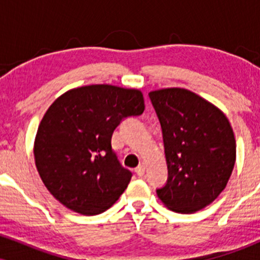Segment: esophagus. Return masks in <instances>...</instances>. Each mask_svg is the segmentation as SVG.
<instances>
[{
	"label": "esophagus",
	"mask_w": 260,
	"mask_h": 260,
	"mask_svg": "<svg viewBox=\"0 0 260 260\" xmlns=\"http://www.w3.org/2000/svg\"><path fill=\"white\" fill-rule=\"evenodd\" d=\"M144 172H145V166H144V164H139L138 168L136 169V174L138 175L139 177H142V176L144 175Z\"/></svg>",
	"instance_id": "34e87169"
}]
</instances>
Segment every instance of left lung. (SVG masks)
I'll list each match as a JSON object with an SVG mask.
<instances>
[{"mask_svg": "<svg viewBox=\"0 0 260 260\" xmlns=\"http://www.w3.org/2000/svg\"><path fill=\"white\" fill-rule=\"evenodd\" d=\"M149 98L162 131L169 172L156 194L176 213H194L228 184L236 161L234 131L219 109L186 89H161Z\"/></svg>", "mask_w": 260, "mask_h": 260, "instance_id": "8db88e82", "label": "left lung"}]
</instances>
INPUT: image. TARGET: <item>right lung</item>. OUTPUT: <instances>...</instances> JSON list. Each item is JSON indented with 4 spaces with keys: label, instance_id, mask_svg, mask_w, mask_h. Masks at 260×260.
<instances>
[{
    "label": "right lung",
    "instance_id": "add662e5",
    "mask_svg": "<svg viewBox=\"0 0 260 260\" xmlns=\"http://www.w3.org/2000/svg\"><path fill=\"white\" fill-rule=\"evenodd\" d=\"M136 89L98 84L64 92L38 128L34 156L41 180L59 203L83 215H98L120 198L132 172L113 151V131L142 115Z\"/></svg>",
    "mask_w": 260,
    "mask_h": 260
}]
</instances>
